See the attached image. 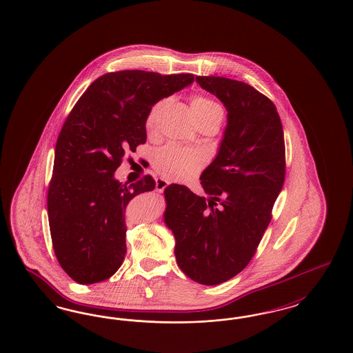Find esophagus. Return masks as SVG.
Wrapping results in <instances>:
<instances>
[{"mask_svg": "<svg viewBox=\"0 0 353 353\" xmlns=\"http://www.w3.org/2000/svg\"><path fill=\"white\" fill-rule=\"evenodd\" d=\"M169 181L167 179H163V177H159L157 180H156V190L157 192H163L167 186H168Z\"/></svg>", "mask_w": 353, "mask_h": 353, "instance_id": "esophagus-1", "label": "esophagus"}]
</instances>
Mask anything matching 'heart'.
Masks as SVG:
<instances>
[{
  "instance_id": "heart-1",
  "label": "heart",
  "mask_w": 353,
  "mask_h": 353,
  "mask_svg": "<svg viewBox=\"0 0 353 353\" xmlns=\"http://www.w3.org/2000/svg\"><path fill=\"white\" fill-rule=\"evenodd\" d=\"M164 104L165 101H160L152 105L145 118L147 131L152 132L154 130L159 112ZM190 108L197 119L212 115L222 117L223 114L222 107L217 101L201 94H196L190 98ZM206 153L200 150H189L177 144H168L156 153L154 167L163 176L180 180L194 174L206 163Z\"/></svg>"
}]
</instances>
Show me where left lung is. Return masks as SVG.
I'll use <instances>...</instances> for the list:
<instances>
[{
	"label": "left lung",
	"instance_id": "obj_1",
	"mask_svg": "<svg viewBox=\"0 0 353 353\" xmlns=\"http://www.w3.org/2000/svg\"><path fill=\"white\" fill-rule=\"evenodd\" d=\"M196 82L225 105L228 121L200 177L208 197L168 185L164 222L181 271L216 285L248 266L269 226L285 183V136L276 107L252 85L222 77Z\"/></svg>",
	"mask_w": 353,
	"mask_h": 353
}]
</instances>
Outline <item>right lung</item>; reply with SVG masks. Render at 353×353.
Listing matches in <instances>:
<instances>
[{"label": "right lung", "instance_id": "1", "mask_svg": "<svg viewBox=\"0 0 353 353\" xmlns=\"http://www.w3.org/2000/svg\"><path fill=\"white\" fill-rule=\"evenodd\" d=\"M193 82L192 74L110 72L91 84L70 112L57 140L48 213L57 259L77 283L105 281L121 266L125 206L156 183L145 176L121 184L115 170L127 152L145 143L152 105Z\"/></svg>", "mask_w": 353, "mask_h": 353}]
</instances>
